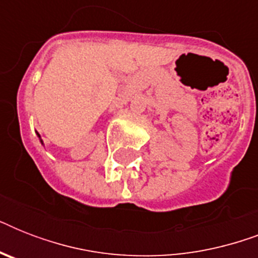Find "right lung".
<instances>
[{
  "mask_svg": "<svg viewBox=\"0 0 258 258\" xmlns=\"http://www.w3.org/2000/svg\"><path fill=\"white\" fill-rule=\"evenodd\" d=\"M37 135H38V134H37ZM38 138H40V135H38ZM40 142H41V143H42V141H41V139H40Z\"/></svg>",
  "mask_w": 258,
  "mask_h": 258,
  "instance_id": "add662e5",
  "label": "right lung"
}]
</instances>
